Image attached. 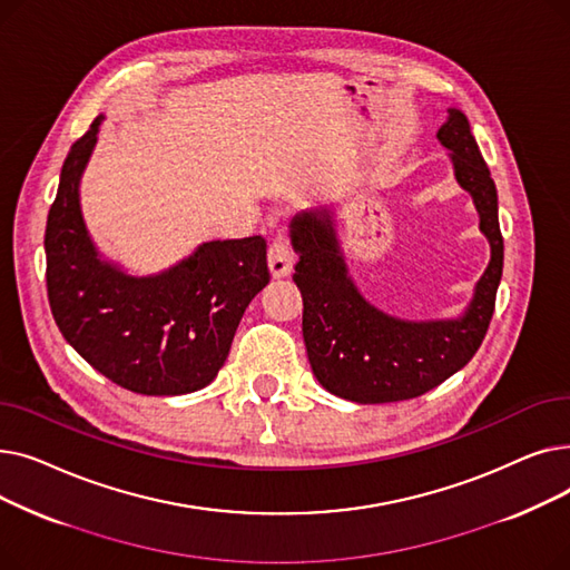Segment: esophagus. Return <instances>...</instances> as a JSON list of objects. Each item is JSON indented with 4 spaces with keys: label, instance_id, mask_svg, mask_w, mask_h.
I'll use <instances>...</instances> for the list:
<instances>
[{
    "label": "esophagus",
    "instance_id": "esophagus-1",
    "mask_svg": "<svg viewBox=\"0 0 570 570\" xmlns=\"http://www.w3.org/2000/svg\"><path fill=\"white\" fill-rule=\"evenodd\" d=\"M267 267H269V275H273L275 279H282V277L291 275V269H293V252H291V245H288V239L284 235H279L275 243L269 245Z\"/></svg>",
    "mask_w": 570,
    "mask_h": 570
}]
</instances>
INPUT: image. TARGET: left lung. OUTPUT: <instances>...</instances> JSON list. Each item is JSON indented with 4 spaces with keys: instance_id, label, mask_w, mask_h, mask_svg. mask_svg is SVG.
<instances>
[{
    "instance_id": "left-lung-1",
    "label": "left lung",
    "mask_w": 570,
    "mask_h": 570,
    "mask_svg": "<svg viewBox=\"0 0 570 570\" xmlns=\"http://www.w3.org/2000/svg\"><path fill=\"white\" fill-rule=\"evenodd\" d=\"M453 161L458 185L471 196L490 263L455 318L409 321L372 305L348 275L337 235V205L295 215L293 282L303 293V337L309 365L327 393L357 404L421 397L460 372L481 346L503 269L497 187L460 108H448L436 131Z\"/></svg>"
}]
</instances>
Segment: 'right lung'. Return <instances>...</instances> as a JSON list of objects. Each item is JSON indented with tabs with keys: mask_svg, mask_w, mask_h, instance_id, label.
<instances>
[{
	"mask_svg": "<svg viewBox=\"0 0 570 570\" xmlns=\"http://www.w3.org/2000/svg\"><path fill=\"white\" fill-rule=\"evenodd\" d=\"M106 115L73 142L46 226V282L65 340L131 393L175 397L213 383L267 282L265 239H209L153 275L106 258L87 230L80 179Z\"/></svg>",
	"mask_w": 570,
	"mask_h": 570,
	"instance_id": "obj_1",
	"label": "right lung"
}]
</instances>
